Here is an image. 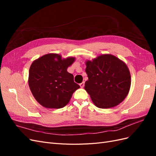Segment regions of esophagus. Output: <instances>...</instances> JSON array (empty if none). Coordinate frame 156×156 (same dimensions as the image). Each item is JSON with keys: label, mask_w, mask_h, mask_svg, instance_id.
Masks as SVG:
<instances>
[{"label": "esophagus", "mask_w": 156, "mask_h": 156, "mask_svg": "<svg viewBox=\"0 0 156 156\" xmlns=\"http://www.w3.org/2000/svg\"><path fill=\"white\" fill-rule=\"evenodd\" d=\"M80 87H81V88H83L84 87V82H83L80 84Z\"/></svg>", "instance_id": "esophagus-1"}]
</instances>
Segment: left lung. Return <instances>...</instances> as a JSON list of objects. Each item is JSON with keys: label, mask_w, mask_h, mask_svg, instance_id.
<instances>
[{"label": "left lung", "mask_w": 156, "mask_h": 156, "mask_svg": "<svg viewBox=\"0 0 156 156\" xmlns=\"http://www.w3.org/2000/svg\"><path fill=\"white\" fill-rule=\"evenodd\" d=\"M88 77L84 89L99 108L115 107L129 92L131 75L126 64L111 55H103L86 62Z\"/></svg>", "instance_id": "8db88e82"}]
</instances>
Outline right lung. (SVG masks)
Here are the masks:
<instances>
[{
  "label": "right lung",
  "mask_w": 156,
  "mask_h": 156,
  "mask_svg": "<svg viewBox=\"0 0 156 156\" xmlns=\"http://www.w3.org/2000/svg\"><path fill=\"white\" fill-rule=\"evenodd\" d=\"M75 58L62 59L57 54H48L30 66L29 84L36 101L46 108H60L66 105L73 93L80 88L67 68Z\"/></svg>",
  "instance_id": "right-lung-1"
}]
</instances>
